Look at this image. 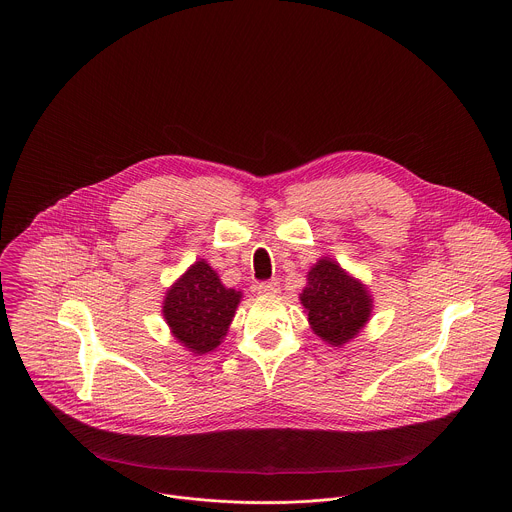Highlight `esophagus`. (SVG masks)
I'll use <instances>...</instances> for the list:
<instances>
[{
  "mask_svg": "<svg viewBox=\"0 0 512 512\" xmlns=\"http://www.w3.org/2000/svg\"><path fill=\"white\" fill-rule=\"evenodd\" d=\"M257 291H259L261 295H277V293L281 291V285H279V281H277V279H269V281L259 283Z\"/></svg>",
  "mask_w": 512,
  "mask_h": 512,
  "instance_id": "34e87169",
  "label": "esophagus"
}]
</instances>
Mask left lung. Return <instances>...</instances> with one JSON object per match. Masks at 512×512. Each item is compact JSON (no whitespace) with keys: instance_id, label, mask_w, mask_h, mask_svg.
Listing matches in <instances>:
<instances>
[{"instance_id":"obj_1","label":"left lung","mask_w":512,"mask_h":512,"mask_svg":"<svg viewBox=\"0 0 512 512\" xmlns=\"http://www.w3.org/2000/svg\"><path fill=\"white\" fill-rule=\"evenodd\" d=\"M299 299L311 329L333 348H342L360 333L374 303L364 283L350 277L329 257L319 259L309 269Z\"/></svg>"}]
</instances>
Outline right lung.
Returning <instances> with one entry per match:
<instances>
[{
  "label": "right lung",
  "instance_id": "right-lung-1",
  "mask_svg": "<svg viewBox=\"0 0 512 512\" xmlns=\"http://www.w3.org/2000/svg\"><path fill=\"white\" fill-rule=\"evenodd\" d=\"M239 301L241 291L225 287L217 271L201 259L166 291L162 315L179 342L203 356L223 342Z\"/></svg>",
  "mask_w": 512,
  "mask_h": 512
}]
</instances>
